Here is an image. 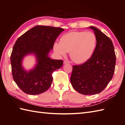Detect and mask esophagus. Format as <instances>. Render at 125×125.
<instances>
[{
  "instance_id": "obj_1",
  "label": "esophagus",
  "mask_w": 125,
  "mask_h": 125,
  "mask_svg": "<svg viewBox=\"0 0 125 125\" xmlns=\"http://www.w3.org/2000/svg\"><path fill=\"white\" fill-rule=\"evenodd\" d=\"M63 63H64V64H68V63H69V62H68V61L64 60V62H63Z\"/></svg>"
}]
</instances>
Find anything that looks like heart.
<instances>
[{"mask_svg": "<svg viewBox=\"0 0 125 125\" xmlns=\"http://www.w3.org/2000/svg\"><path fill=\"white\" fill-rule=\"evenodd\" d=\"M97 42L96 36L91 31H71L62 36L60 43L55 42L54 49L61 56L69 52L71 59L76 63L81 64L91 58Z\"/></svg>", "mask_w": 125, "mask_h": 125, "instance_id": "obj_1", "label": "heart"}]
</instances>
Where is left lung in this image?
Returning <instances> with one entry per match:
<instances>
[{
  "label": "left lung",
  "instance_id": "1",
  "mask_svg": "<svg viewBox=\"0 0 125 125\" xmlns=\"http://www.w3.org/2000/svg\"><path fill=\"white\" fill-rule=\"evenodd\" d=\"M97 46L91 57L81 65H73L71 84L76 91L84 95L99 94L112 79L115 70L116 56L111 40L93 26Z\"/></svg>",
  "mask_w": 125,
  "mask_h": 125
}]
</instances>
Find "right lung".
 Returning <instances> with one entry per match:
<instances>
[{
  "label": "right lung",
  "instance_id": "1",
  "mask_svg": "<svg viewBox=\"0 0 125 125\" xmlns=\"http://www.w3.org/2000/svg\"><path fill=\"white\" fill-rule=\"evenodd\" d=\"M64 31L52 26H36L19 38L13 46L10 63L13 79L26 94L35 95L48 89L52 81L53 72L62 67L63 61L48 57L56 39ZM36 55L37 64L32 70L26 71L22 61L26 55Z\"/></svg>",
  "mask_w": 125,
  "mask_h": 125
}]
</instances>
